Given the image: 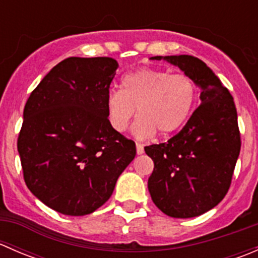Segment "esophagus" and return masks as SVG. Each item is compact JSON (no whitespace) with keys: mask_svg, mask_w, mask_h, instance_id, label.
<instances>
[{"mask_svg":"<svg viewBox=\"0 0 258 258\" xmlns=\"http://www.w3.org/2000/svg\"><path fill=\"white\" fill-rule=\"evenodd\" d=\"M136 151H137V155H142V153L145 152L144 145L140 144V142H137V144H136Z\"/></svg>","mask_w":258,"mask_h":258,"instance_id":"1","label":"esophagus"}]
</instances>
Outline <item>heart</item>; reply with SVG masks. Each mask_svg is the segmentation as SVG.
Listing matches in <instances>:
<instances>
[{"label": "heart", "instance_id": "obj_1", "mask_svg": "<svg viewBox=\"0 0 258 258\" xmlns=\"http://www.w3.org/2000/svg\"><path fill=\"white\" fill-rule=\"evenodd\" d=\"M197 90L186 75L156 69H140L121 81V91L112 90L106 97V114L114 131L123 132L132 117L137 139H148L156 132L170 135L183 126L194 110Z\"/></svg>", "mask_w": 258, "mask_h": 258}]
</instances>
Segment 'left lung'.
I'll return each mask as SVG.
<instances>
[{"instance_id":"left-lung-1","label":"left lung","mask_w":258,"mask_h":258,"mask_svg":"<svg viewBox=\"0 0 258 258\" xmlns=\"http://www.w3.org/2000/svg\"><path fill=\"white\" fill-rule=\"evenodd\" d=\"M177 66L201 90V105L165 144L145 147L155 167L148 178L153 204L175 218L197 217L217 206L230 188L241 150L237 111L230 91L200 58L155 56Z\"/></svg>"}]
</instances>
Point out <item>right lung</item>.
I'll use <instances>...</instances> for the list:
<instances>
[{
	"label": "right lung",
	"mask_w": 258,
	"mask_h": 258,
	"mask_svg": "<svg viewBox=\"0 0 258 258\" xmlns=\"http://www.w3.org/2000/svg\"><path fill=\"white\" fill-rule=\"evenodd\" d=\"M118 63L70 57L32 91L18 136L28 189L49 209L85 216L112 195L136 145L110 126L106 97Z\"/></svg>",
	"instance_id": "obj_1"
}]
</instances>
